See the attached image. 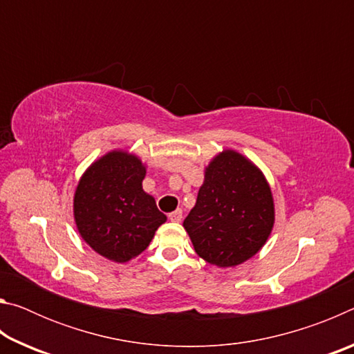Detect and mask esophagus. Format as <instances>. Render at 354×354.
<instances>
[{
    "instance_id": "esophagus-1",
    "label": "esophagus",
    "mask_w": 354,
    "mask_h": 354,
    "mask_svg": "<svg viewBox=\"0 0 354 354\" xmlns=\"http://www.w3.org/2000/svg\"><path fill=\"white\" fill-rule=\"evenodd\" d=\"M169 218H170L171 221H181V218H183V211H181V209H176L175 212H170V214H169Z\"/></svg>"
}]
</instances>
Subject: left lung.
<instances>
[{
	"label": "left lung",
	"mask_w": 354,
	"mask_h": 354,
	"mask_svg": "<svg viewBox=\"0 0 354 354\" xmlns=\"http://www.w3.org/2000/svg\"><path fill=\"white\" fill-rule=\"evenodd\" d=\"M273 225L272 189L259 167L231 148L215 154L183 223L195 253L218 268L241 266L259 253Z\"/></svg>",
	"instance_id": "left-lung-1"
}]
</instances>
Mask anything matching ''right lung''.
Masks as SVG:
<instances>
[{
  "mask_svg": "<svg viewBox=\"0 0 354 354\" xmlns=\"http://www.w3.org/2000/svg\"><path fill=\"white\" fill-rule=\"evenodd\" d=\"M147 165L134 153L112 149L87 167L76 185L73 217L95 253L124 263L148 248L167 217L142 187Z\"/></svg>",
  "mask_w": 354,
  "mask_h": 354,
  "instance_id": "add662e5",
  "label": "right lung"
}]
</instances>
